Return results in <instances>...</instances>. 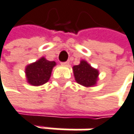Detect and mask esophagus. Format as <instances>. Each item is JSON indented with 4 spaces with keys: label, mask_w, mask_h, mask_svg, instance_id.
<instances>
[{
    "label": "esophagus",
    "mask_w": 134,
    "mask_h": 134,
    "mask_svg": "<svg viewBox=\"0 0 134 134\" xmlns=\"http://www.w3.org/2000/svg\"><path fill=\"white\" fill-rule=\"evenodd\" d=\"M62 65H64V66H68V65H69V61L63 62V63H62Z\"/></svg>",
    "instance_id": "esophagus-1"
}]
</instances>
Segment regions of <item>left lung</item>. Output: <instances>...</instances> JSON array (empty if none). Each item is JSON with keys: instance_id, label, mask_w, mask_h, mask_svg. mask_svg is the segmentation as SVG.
Here are the masks:
<instances>
[{"instance_id": "left-lung-1", "label": "left lung", "mask_w": 134, "mask_h": 134, "mask_svg": "<svg viewBox=\"0 0 134 134\" xmlns=\"http://www.w3.org/2000/svg\"><path fill=\"white\" fill-rule=\"evenodd\" d=\"M74 76L77 83L86 87L96 85L99 72L91 68L86 61H81L79 65L73 66Z\"/></svg>"}]
</instances>
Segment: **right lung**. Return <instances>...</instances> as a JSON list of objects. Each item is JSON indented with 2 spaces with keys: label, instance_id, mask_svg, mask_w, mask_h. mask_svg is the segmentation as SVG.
I'll use <instances>...</instances> for the list:
<instances>
[{
  "label": "right lung",
  "instance_id": "obj_1",
  "mask_svg": "<svg viewBox=\"0 0 134 134\" xmlns=\"http://www.w3.org/2000/svg\"><path fill=\"white\" fill-rule=\"evenodd\" d=\"M55 65V62L48 61L42 58L35 63L27 66L25 73L28 82L33 86H41L46 83L50 78L53 68Z\"/></svg>",
  "mask_w": 134,
  "mask_h": 134
}]
</instances>
